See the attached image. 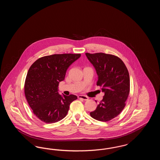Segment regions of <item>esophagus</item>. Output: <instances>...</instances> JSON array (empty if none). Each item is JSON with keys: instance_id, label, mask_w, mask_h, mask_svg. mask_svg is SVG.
<instances>
[{"instance_id": "1", "label": "esophagus", "mask_w": 160, "mask_h": 160, "mask_svg": "<svg viewBox=\"0 0 160 160\" xmlns=\"http://www.w3.org/2000/svg\"><path fill=\"white\" fill-rule=\"evenodd\" d=\"M78 98L83 99V100H84V101H87V100L89 99L88 97H87L86 96H84V95H78Z\"/></svg>"}]
</instances>
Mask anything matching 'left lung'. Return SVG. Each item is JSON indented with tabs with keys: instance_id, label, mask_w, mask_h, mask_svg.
<instances>
[{
	"instance_id": "1",
	"label": "left lung",
	"mask_w": 160,
	"mask_h": 160,
	"mask_svg": "<svg viewBox=\"0 0 160 160\" xmlns=\"http://www.w3.org/2000/svg\"><path fill=\"white\" fill-rule=\"evenodd\" d=\"M86 56L96 69L97 86L104 92L96 110L90 113L93 119L107 122L121 113L125 106L130 89L128 71L118 56L112 54L86 53Z\"/></svg>"
}]
</instances>
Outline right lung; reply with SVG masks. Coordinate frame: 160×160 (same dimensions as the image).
<instances>
[{
    "mask_svg": "<svg viewBox=\"0 0 160 160\" xmlns=\"http://www.w3.org/2000/svg\"><path fill=\"white\" fill-rule=\"evenodd\" d=\"M80 54H56L39 58L29 69L24 94L33 113L41 121L52 123L63 119L70 104L77 99L74 95L58 93V86L65 79L69 67Z\"/></svg>",
    "mask_w": 160,
    "mask_h": 160,
    "instance_id": "right-lung-1",
    "label": "right lung"
}]
</instances>
